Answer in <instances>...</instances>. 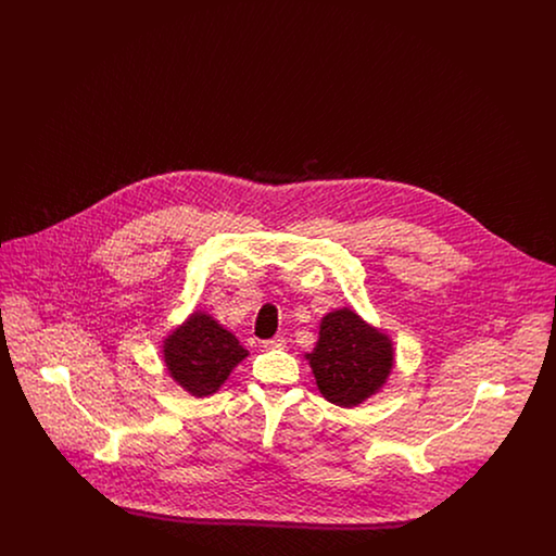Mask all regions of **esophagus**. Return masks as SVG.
<instances>
[{
    "label": "esophagus",
    "instance_id": "34e87169",
    "mask_svg": "<svg viewBox=\"0 0 556 556\" xmlns=\"http://www.w3.org/2000/svg\"><path fill=\"white\" fill-rule=\"evenodd\" d=\"M263 348H265V350H283V348H286V338L277 336V338H273V340H265Z\"/></svg>",
    "mask_w": 556,
    "mask_h": 556
}]
</instances>
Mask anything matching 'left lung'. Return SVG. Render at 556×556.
I'll return each instance as SVG.
<instances>
[{"instance_id":"1","label":"left lung","mask_w":556,"mask_h":556,"mask_svg":"<svg viewBox=\"0 0 556 556\" xmlns=\"http://www.w3.org/2000/svg\"><path fill=\"white\" fill-rule=\"evenodd\" d=\"M306 361L323 397L352 408L388 381L394 367V344L354 311L340 308L320 320L317 345Z\"/></svg>"}]
</instances>
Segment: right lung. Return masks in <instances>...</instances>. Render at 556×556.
Returning a JSON list of instances; mask_svg holds the SVG:
<instances>
[{"mask_svg": "<svg viewBox=\"0 0 556 556\" xmlns=\"http://www.w3.org/2000/svg\"><path fill=\"white\" fill-rule=\"evenodd\" d=\"M162 352L170 377L195 397L214 394L248 356L238 338L202 311L164 340Z\"/></svg>", "mask_w": 556, "mask_h": 556, "instance_id": "obj_1", "label": "right lung"}]
</instances>
